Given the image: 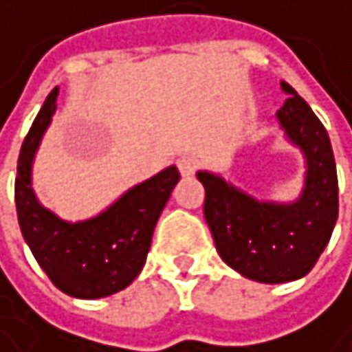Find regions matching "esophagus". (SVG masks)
<instances>
[{"label":"esophagus","mask_w":352,"mask_h":352,"mask_svg":"<svg viewBox=\"0 0 352 352\" xmlns=\"http://www.w3.org/2000/svg\"><path fill=\"white\" fill-rule=\"evenodd\" d=\"M177 167H179V173L183 177H191L195 173V169H197V163H195V159H191V157H181L179 161H177Z\"/></svg>","instance_id":"obj_1"}]
</instances>
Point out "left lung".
Masks as SVG:
<instances>
[{"mask_svg": "<svg viewBox=\"0 0 352 352\" xmlns=\"http://www.w3.org/2000/svg\"><path fill=\"white\" fill-rule=\"evenodd\" d=\"M275 118L304 157V187L294 201L256 199L228 179L197 171L206 189L204 216L222 261L246 279L287 283L312 271L338 218V179L330 138L294 87Z\"/></svg>", "mask_w": 352, "mask_h": 352, "instance_id": "left-lung-1", "label": "left lung"}]
</instances>
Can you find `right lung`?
Returning <instances> with one entry per match:
<instances>
[{
    "label": "right lung",
    "mask_w": 352,
    "mask_h": 352,
    "mask_svg": "<svg viewBox=\"0 0 352 352\" xmlns=\"http://www.w3.org/2000/svg\"><path fill=\"white\" fill-rule=\"evenodd\" d=\"M54 87L22 144L16 210L22 236L48 279L67 296L98 300L128 287L146 263L157 220L179 181L175 165L130 187L104 212L69 222L44 208L32 187V165L56 111Z\"/></svg>",
    "instance_id": "1"
}]
</instances>
